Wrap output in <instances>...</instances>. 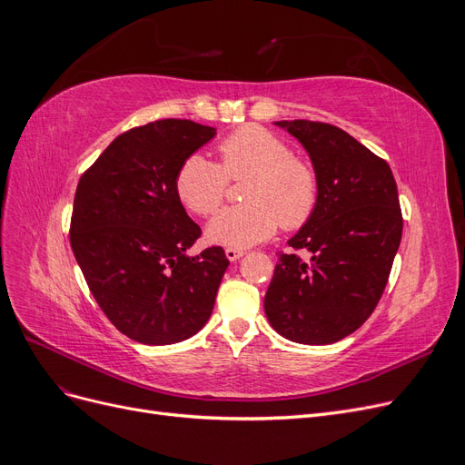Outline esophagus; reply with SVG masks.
Here are the masks:
<instances>
[{"label":"esophagus","instance_id":"esophagus-1","mask_svg":"<svg viewBox=\"0 0 465 465\" xmlns=\"http://www.w3.org/2000/svg\"><path fill=\"white\" fill-rule=\"evenodd\" d=\"M224 256H227V260H231V262H236L238 258H242L244 256V250H241V248H227L224 250Z\"/></svg>","mask_w":465,"mask_h":465}]
</instances>
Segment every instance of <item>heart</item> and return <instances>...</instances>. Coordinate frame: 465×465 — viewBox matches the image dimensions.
I'll return each instance as SVG.
<instances>
[{
    "mask_svg": "<svg viewBox=\"0 0 465 465\" xmlns=\"http://www.w3.org/2000/svg\"><path fill=\"white\" fill-rule=\"evenodd\" d=\"M219 164L193 153L182 161L174 178L180 203L207 217L221 207L229 178L250 174L241 205H231L207 227L211 242L231 248L256 244L277 227L297 231L312 219L320 200V180L311 163L292 154V147L260 125H244L217 147Z\"/></svg>",
    "mask_w": 465,
    "mask_h": 465,
    "instance_id": "heart-1",
    "label": "heart"
}]
</instances>
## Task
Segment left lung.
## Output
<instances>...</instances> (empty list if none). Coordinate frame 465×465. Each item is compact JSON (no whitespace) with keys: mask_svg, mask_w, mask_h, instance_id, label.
Segmentation results:
<instances>
[{"mask_svg":"<svg viewBox=\"0 0 465 465\" xmlns=\"http://www.w3.org/2000/svg\"><path fill=\"white\" fill-rule=\"evenodd\" d=\"M308 151L320 180L312 219L281 254L263 308L291 341L330 345L359 330L386 289L403 217L390 164L347 132L308 120L275 122ZM308 249V262L296 254Z\"/></svg>","mask_w":465,"mask_h":465,"instance_id":"8db88e82","label":"left lung"}]
</instances>
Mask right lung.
<instances>
[{"label":"right lung","mask_w":465,"mask_h":465,"mask_svg":"<svg viewBox=\"0 0 465 465\" xmlns=\"http://www.w3.org/2000/svg\"><path fill=\"white\" fill-rule=\"evenodd\" d=\"M217 132L192 120H157L118 135L83 173L69 242L101 311L130 340L171 345L198 333L213 311L229 260L198 256L202 236L174 178Z\"/></svg>","instance_id":"1"}]
</instances>
